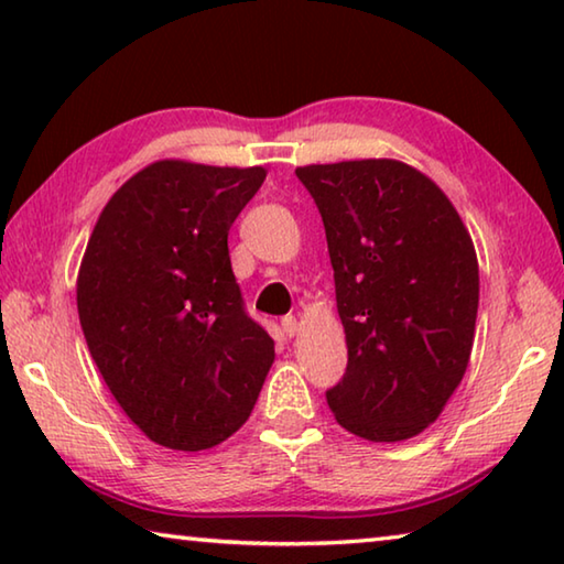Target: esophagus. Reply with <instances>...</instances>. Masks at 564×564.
<instances>
[{"mask_svg": "<svg viewBox=\"0 0 564 564\" xmlns=\"http://www.w3.org/2000/svg\"><path fill=\"white\" fill-rule=\"evenodd\" d=\"M281 328H283L285 336L293 338L295 330H299V321H295V316H285V318L281 321Z\"/></svg>", "mask_w": 564, "mask_h": 564, "instance_id": "1", "label": "esophagus"}]
</instances>
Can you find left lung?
<instances>
[{"mask_svg": "<svg viewBox=\"0 0 564 564\" xmlns=\"http://www.w3.org/2000/svg\"><path fill=\"white\" fill-rule=\"evenodd\" d=\"M336 279L348 368L326 400L373 443L415 437L470 362L480 273L473 238L441 186L395 159L299 166Z\"/></svg>", "mask_w": 564, "mask_h": 564, "instance_id": "8db88e82", "label": "left lung"}]
</instances>
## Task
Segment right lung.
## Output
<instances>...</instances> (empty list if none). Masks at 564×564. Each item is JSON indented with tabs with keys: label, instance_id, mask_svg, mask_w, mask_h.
I'll list each match as a JSON object with an SVG mask.
<instances>
[{
	"label": "right lung",
	"instance_id": "add662e5",
	"mask_svg": "<svg viewBox=\"0 0 564 564\" xmlns=\"http://www.w3.org/2000/svg\"><path fill=\"white\" fill-rule=\"evenodd\" d=\"M263 178V166L154 161L109 198L84 251L76 308L91 358L131 423L171 451L231 437L273 366L228 256Z\"/></svg>",
	"mask_w": 564,
	"mask_h": 564
}]
</instances>
